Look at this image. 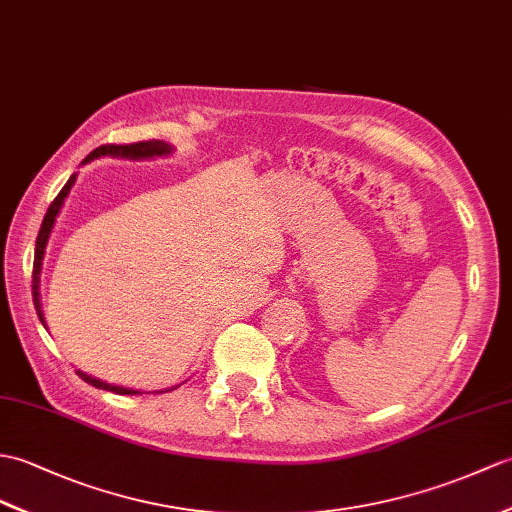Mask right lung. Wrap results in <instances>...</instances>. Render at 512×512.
I'll list each match as a JSON object with an SVG mask.
<instances>
[{
  "instance_id": "right-lung-1",
  "label": "right lung",
  "mask_w": 512,
  "mask_h": 512,
  "mask_svg": "<svg viewBox=\"0 0 512 512\" xmlns=\"http://www.w3.org/2000/svg\"><path fill=\"white\" fill-rule=\"evenodd\" d=\"M172 152V146L165 144V141H137V144H124V146H117V144H106V146H100L95 148L89 157L82 161V163H89L93 159L98 157H120V159H152V157H163V154H170ZM76 183V174L69 176V181L65 183V187L58 192V196L54 198V202L50 205V209H47L45 218H43V224L39 229V235H37V248H34V266H32V296H34V307H37V314H39V320L45 327V318H43V310H41V299H39V275H41V261H43V255H45V246H47V240H50V233L54 229V222H56V216L58 211H61L63 202L69 194L71 185ZM82 379H85L87 384L95 386V388H102V390H111V392H117V395H144L141 390H133V388H122V386H113V384H106L102 382V379H95L87 373L82 371H76ZM165 392V390H161Z\"/></svg>"
}]
</instances>
